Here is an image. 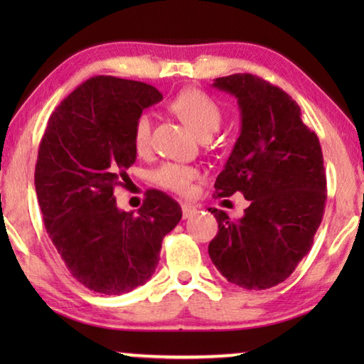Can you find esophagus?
Returning <instances> with one entry per match:
<instances>
[{
  "mask_svg": "<svg viewBox=\"0 0 364 364\" xmlns=\"http://www.w3.org/2000/svg\"><path fill=\"white\" fill-rule=\"evenodd\" d=\"M197 212V207L193 205V203H188V202H183L182 203V213H183V218H188L192 217L193 213Z\"/></svg>",
  "mask_w": 364,
  "mask_h": 364,
  "instance_id": "esophagus-1",
  "label": "esophagus"
}]
</instances>
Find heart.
Returning a JSON list of instances; mask_svg holds the SVG:
<instances>
[{
	"label": "heart",
	"instance_id": "1",
	"mask_svg": "<svg viewBox=\"0 0 364 364\" xmlns=\"http://www.w3.org/2000/svg\"><path fill=\"white\" fill-rule=\"evenodd\" d=\"M171 109L198 137H210L222 124V109L200 89H183L171 101ZM132 146L139 156H146L152 147V114L141 112L132 124ZM198 171L191 166L167 162L154 171L152 181L159 187L187 196L192 183L197 181Z\"/></svg>",
	"mask_w": 364,
	"mask_h": 364
}]
</instances>
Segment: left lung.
<instances>
[{
	"label": "left lung",
	"instance_id": "1",
	"mask_svg": "<svg viewBox=\"0 0 364 364\" xmlns=\"http://www.w3.org/2000/svg\"><path fill=\"white\" fill-rule=\"evenodd\" d=\"M213 87L237 97L242 132L215 181L217 198L243 193L242 218L208 208L218 232L208 255L230 283L265 290L285 282L311 250L326 202L318 136L288 94L248 73L217 77Z\"/></svg>",
	"mask_w": 364,
	"mask_h": 364
}]
</instances>
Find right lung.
<instances>
[{
	"instance_id": "1",
	"label": "right lung",
	"mask_w": 364,
	"mask_h": 364,
	"mask_svg": "<svg viewBox=\"0 0 364 364\" xmlns=\"http://www.w3.org/2000/svg\"><path fill=\"white\" fill-rule=\"evenodd\" d=\"M159 101L151 84L94 76L59 104L39 144L34 187L44 227L71 275L102 295L144 285L182 218L181 205L156 188L137 215L119 210L114 197L136 162L132 124Z\"/></svg>"
}]
</instances>
